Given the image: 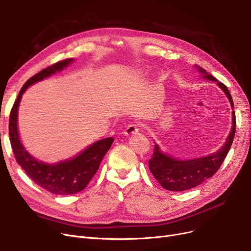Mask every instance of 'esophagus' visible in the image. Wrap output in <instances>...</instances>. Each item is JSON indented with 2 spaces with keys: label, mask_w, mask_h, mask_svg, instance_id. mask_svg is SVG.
<instances>
[{
  "label": "esophagus",
  "mask_w": 251,
  "mask_h": 251,
  "mask_svg": "<svg viewBox=\"0 0 251 251\" xmlns=\"http://www.w3.org/2000/svg\"><path fill=\"white\" fill-rule=\"evenodd\" d=\"M139 131H140V126H138V125H136V124H132V125H129V126H126L124 134L126 136H132V135L137 134Z\"/></svg>",
  "instance_id": "obj_1"
}]
</instances>
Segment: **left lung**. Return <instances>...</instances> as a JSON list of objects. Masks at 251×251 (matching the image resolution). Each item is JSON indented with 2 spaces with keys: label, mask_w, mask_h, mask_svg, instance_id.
Segmentation results:
<instances>
[{
  "label": "left lung",
  "mask_w": 251,
  "mask_h": 251,
  "mask_svg": "<svg viewBox=\"0 0 251 251\" xmlns=\"http://www.w3.org/2000/svg\"><path fill=\"white\" fill-rule=\"evenodd\" d=\"M195 71L202 79L215 82L219 88L226 93L231 107V127L226 138V141L221 148L213 153L192 159H177L171 154L164 152L158 143L154 142L153 153L149 161L150 170L159 181V184L169 191H185L194 188L210 178L219 169L222 162L226 159L230 149L236 133V114L234 111V101L226 88V86L220 83L217 79L203 70L200 65H194Z\"/></svg>",
  "instance_id": "obj_1"
}]
</instances>
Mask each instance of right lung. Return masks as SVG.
I'll use <instances>...</instances> for the list:
<instances>
[{
  "label": "right lung",
  "instance_id": "add662e5",
  "mask_svg": "<svg viewBox=\"0 0 251 251\" xmlns=\"http://www.w3.org/2000/svg\"><path fill=\"white\" fill-rule=\"evenodd\" d=\"M74 61V58L63 60L45 68L30 77L24 84L17 96L9 117L10 143L17 164L25 171V174L31 177L34 183L47 191L58 195H71L85 189L93 176L96 175L102 158L105 157L114 141L112 137L100 139L88 145L74 157L56 163H46L36 159L24 146L21 140L19 126H17L19 107L23 94L30 86L62 72Z\"/></svg>",
  "mask_w": 251,
  "mask_h": 251
}]
</instances>
